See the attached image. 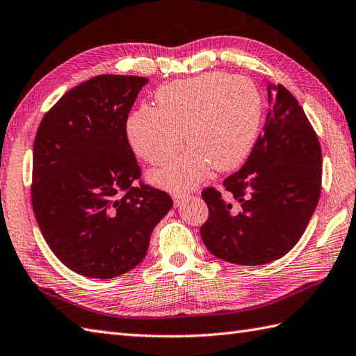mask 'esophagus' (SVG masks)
Instances as JSON below:
<instances>
[{"label": "esophagus", "mask_w": 356, "mask_h": 356, "mask_svg": "<svg viewBox=\"0 0 356 356\" xmlns=\"http://www.w3.org/2000/svg\"><path fill=\"white\" fill-rule=\"evenodd\" d=\"M188 198V194H181V193H172V202H175V206H180Z\"/></svg>", "instance_id": "34e87169"}]
</instances>
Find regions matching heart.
<instances>
[{"label": "heart", "mask_w": 356, "mask_h": 356, "mask_svg": "<svg viewBox=\"0 0 356 356\" xmlns=\"http://www.w3.org/2000/svg\"><path fill=\"white\" fill-rule=\"evenodd\" d=\"M156 107L143 106L127 121L134 152L152 165L168 163L153 176L172 189L193 186L209 167L227 171L250 153L261 121V95L252 80L225 72H206L161 86Z\"/></svg>", "instance_id": "heart-1"}]
</instances>
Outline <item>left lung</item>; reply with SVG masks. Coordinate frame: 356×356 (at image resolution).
Masks as SVG:
<instances>
[{
	"label": "left lung",
	"instance_id": "1",
	"mask_svg": "<svg viewBox=\"0 0 356 356\" xmlns=\"http://www.w3.org/2000/svg\"><path fill=\"white\" fill-rule=\"evenodd\" d=\"M262 134L241 170L222 186L202 191L208 221L203 243L217 258L239 266H262L282 258L299 241L317 208L321 189V148L309 120L282 85L268 83Z\"/></svg>",
	"mask_w": 356,
	"mask_h": 356
}]
</instances>
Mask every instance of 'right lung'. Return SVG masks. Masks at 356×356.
<instances>
[{"instance_id": "add662e5", "label": "right lung", "mask_w": 356, "mask_h": 356, "mask_svg": "<svg viewBox=\"0 0 356 356\" xmlns=\"http://www.w3.org/2000/svg\"><path fill=\"white\" fill-rule=\"evenodd\" d=\"M148 79L97 76L68 90L39 124L31 204L49 249L81 276L111 279L145 258L170 194L135 180L127 118Z\"/></svg>"}]
</instances>
